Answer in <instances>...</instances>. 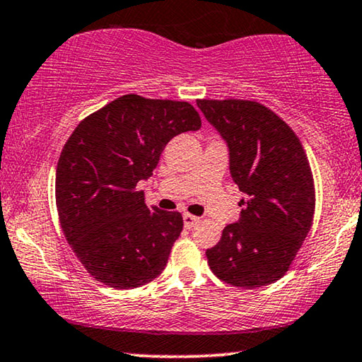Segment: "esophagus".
Segmentation results:
<instances>
[{
  "label": "esophagus",
  "mask_w": 362,
  "mask_h": 362,
  "mask_svg": "<svg viewBox=\"0 0 362 362\" xmlns=\"http://www.w3.org/2000/svg\"><path fill=\"white\" fill-rule=\"evenodd\" d=\"M199 223V218L198 216H193L190 213H183V226H185L187 229H192L193 226Z\"/></svg>",
  "instance_id": "esophagus-1"
}]
</instances>
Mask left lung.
I'll return each instance as SVG.
<instances>
[{
    "mask_svg": "<svg viewBox=\"0 0 362 362\" xmlns=\"http://www.w3.org/2000/svg\"><path fill=\"white\" fill-rule=\"evenodd\" d=\"M229 146L230 175L244 193L240 221L206 250L221 281L255 289L283 278L309 234L314 175L294 129L257 100L198 99Z\"/></svg>",
    "mask_w": 362,
    "mask_h": 362,
    "instance_id": "obj_1",
    "label": "left lung"
}]
</instances>
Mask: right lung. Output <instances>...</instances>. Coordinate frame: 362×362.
<instances>
[{"label":"right lung","mask_w":362,"mask_h":362,"mask_svg":"<svg viewBox=\"0 0 362 362\" xmlns=\"http://www.w3.org/2000/svg\"><path fill=\"white\" fill-rule=\"evenodd\" d=\"M199 127L188 102L127 94L74 128L57 165V209L69 247L95 281L133 289L163 273L182 214L148 208L136 185L153 175L172 138Z\"/></svg>","instance_id":"1"}]
</instances>
